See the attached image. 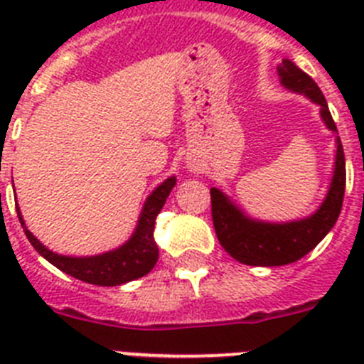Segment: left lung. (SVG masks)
<instances>
[{
	"instance_id": "8db88e82",
	"label": "left lung",
	"mask_w": 364,
	"mask_h": 364,
	"mask_svg": "<svg viewBox=\"0 0 364 364\" xmlns=\"http://www.w3.org/2000/svg\"><path fill=\"white\" fill-rule=\"evenodd\" d=\"M281 83L290 91L306 95L321 107V118L326 127L337 133L326 98L319 85L302 73L294 62L282 60L277 67ZM346 186V167L343 146L337 136L336 171L332 184L321 208L311 217L286 224H269L247 218L233 202L217 188H211V217L218 242L233 259L247 266H284L310 253L333 228L343 208Z\"/></svg>"
}]
</instances>
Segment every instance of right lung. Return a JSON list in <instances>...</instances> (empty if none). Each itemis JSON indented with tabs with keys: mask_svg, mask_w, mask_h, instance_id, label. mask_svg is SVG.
<instances>
[{
	"mask_svg": "<svg viewBox=\"0 0 364 364\" xmlns=\"http://www.w3.org/2000/svg\"><path fill=\"white\" fill-rule=\"evenodd\" d=\"M175 184L176 178L171 176L166 182H162L147 197L142 213H140V218H138L136 230H134L133 237L124 246L95 257H65L50 252V250H47L27 230L23 218H21V213H19V208H16V211H18L19 222L23 226L27 239L31 240L34 250L43 259L49 260L50 264H54L58 269L65 272L70 277L80 279V281L89 282V284L118 286L124 284V282L144 277L156 264V260H159V247H156V242L153 239L154 220H156V215L164 208L166 198L169 197V193L175 188Z\"/></svg>",
	"mask_w": 364,
	"mask_h": 364,
	"instance_id": "add662e5",
	"label": "right lung"
}]
</instances>
